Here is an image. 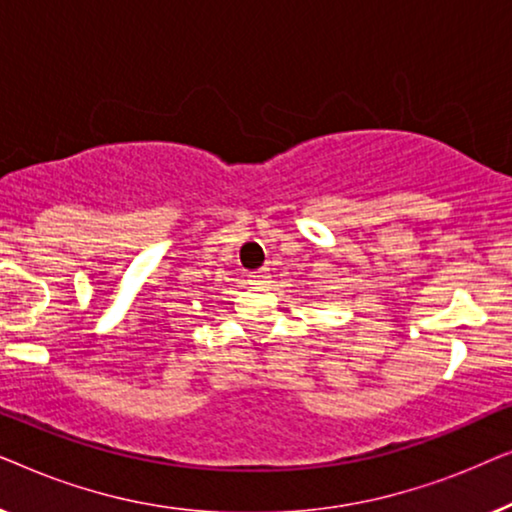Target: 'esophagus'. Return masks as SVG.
Masks as SVG:
<instances>
[{
	"mask_svg": "<svg viewBox=\"0 0 512 512\" xmlns=\"http://www.w3.org/2000/svg\"><path fill=\"white\" fill-rule=\"evenodd\" d=\"M268 279H270V270L268 268L249 272V282L251 284H268Z\"/></svg>",
	"mask_w": 512,
	"mask_h": 512,
	"instance_id": "esophagus-1",
	"label": "esophagus"
}]
</instances>
